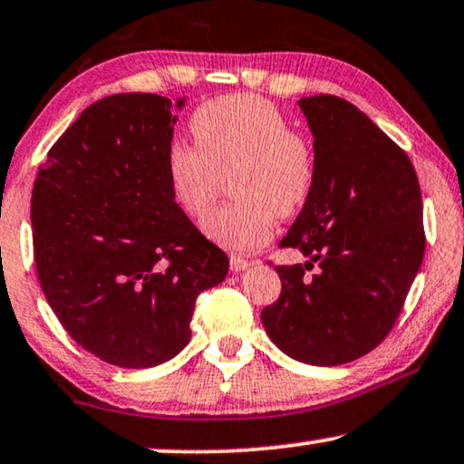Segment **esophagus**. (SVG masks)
Wrapping results in <instances>:
<instances>
[{
    "mask_svg": "<svg viewBox=\"0 0 464 464\" xmlns=\"http://www.w3.org/2000/svg\"><path fill=\"white\" fill-rule=\"evenodd\" d=\"M228 265H231V271H237V274H239V271H246L250 267V263L246 261V258L236 256V255L228 258Z\"/></svg>",
    "mask_w": 464,
    "mask_h": 464,
    "instance_id": "34e87169",
    "label": "esophagus"
}]
</instances>
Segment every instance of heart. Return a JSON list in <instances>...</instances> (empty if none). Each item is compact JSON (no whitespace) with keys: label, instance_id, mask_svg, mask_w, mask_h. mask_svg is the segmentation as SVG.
Listing matches in <instances>:
<instances>
[{"label":"heart","instance_id":"obj_1","mask_svg":"<svg viewBox=\"0 0 464 464\" xmlns=\"http://www.w3.org/2000/svg\"><path fill=\"white\" fill-rule=\"evenodd\" d=\"M197 144L182 138L165 148V176L178 208L201 218L212 208L220 174L236 168L231 195L239 201L203 220L222 248L250 252L274 236L277 218L299 212L316 184V154L274 103L258 95H228L190 116Z\"/></svg>","mask_w":464,"mask_h":464}]
</instances>
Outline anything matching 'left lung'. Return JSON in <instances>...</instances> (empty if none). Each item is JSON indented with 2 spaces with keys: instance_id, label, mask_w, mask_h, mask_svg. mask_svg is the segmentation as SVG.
Here are the masks:
<instances>
[{
  "instance_id": "1",
  "label": "left lung",
  "mask_w": 464,
  "mask_h": 464,
  "mask_svg": "<svg viewBox=\"0 0 464 464\" xmlns=\"http://www.w3.org/2000/svg\"><path fill=\"white\" fill-rule=\"evenodd\" d=\"M299 108L316 184L280 246L307 261L276 267L282 293L261 320L284 354L335 367L372 352L397 323L424 256L422 195L410 157L350 102L314 95Z\"/></svg>"
}]
</instances>
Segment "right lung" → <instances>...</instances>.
Listing matches in <instances>:
<instances>
[{
	"mask_svg": "<svg viewBox=\"0 0 464 464\" xmlns=\"http://www.w3.org/2000/svg\"><path fill=\"white\" fill-rule=\"evenodd\" d=\"M171 99L152 92L99 99L48 150L31 197L48 305L73 342L125 369L174 358L190 339L197 296L228 271L171 197Z\"/></svg>",
	"mask_w": 464,
	"mask_h": 464,
	"instance_id": "obj_1",
	"label": "right lung"
}]
</instances>
